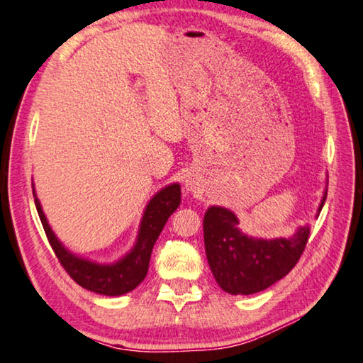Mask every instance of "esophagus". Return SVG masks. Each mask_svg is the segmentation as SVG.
I'll return each mask as SVG.
<instances>
[{
	"label": "esophagus",
	"mask_w": 363,
	"mask_h": 363,
	"mask_svg": "<svg viewBox=\"0 0 363 363\" xmlns=\"http://www.w3.org/2000/svg\"><path fill=\"white\" fill-rule=\"evenodd\" d=\"M184 187H186L187 192H194L195 194V191H197V189H199V182L195 181L192 176H189L187 179L184 181Z\"/></svg>",
	"instance_id": "esophagus-1"
}]
</instances>
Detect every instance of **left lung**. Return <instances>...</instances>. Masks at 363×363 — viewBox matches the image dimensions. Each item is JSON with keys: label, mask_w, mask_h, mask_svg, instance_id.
I'll use <instances>...</instances> for the list:
<instances>
[{"label": "left lung", "mask_w": 363, "mask_h": 363, "mask_svg": "<svg viewBox=\"0 0 363 363\" xmlns=\"http://www.w3.org/2000/svg\"><path fill=\"white\" fill-rule=\"evenodd\" d=\"M328 184V182H326ZM320 200L316 218L326 200ZM310 235V226H298L291 238L263 239L240 231L239 218L224 206L211 205L203 216L206 260L218 286L233 296L264 291L291 272L301 258Z\"/></svg>", "instance_id": "obj_1"}]
</instances>
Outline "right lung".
I'll return each mask as SVG.
<instances>
[{"label":"right lung","instance_id":"right-lung-1","mask_svg":"<svg viewBox=\"0 0 363 363\" xmlns=\"http://www.w3.org/2000/svg\"><path fill=\"white\" fill-rule=\"evenodd\" d=\"M32 189L40 221L43 224L45 234H47L48 242L51 249L55 250L57 260L61 262L69 276L84 289L109 297L128 294L142 283L148 272L153 245L157 242L161 231H163L168 218L181 205L179 182H172L160 189L150 199V202L147 203L145 210H143L139 233H137V239L132 249L116 262L100 263L74 254L57 239L47 216H45L33 184Z\"/></svg>","mask_w":363,"mask_h":363}]
</instances>
